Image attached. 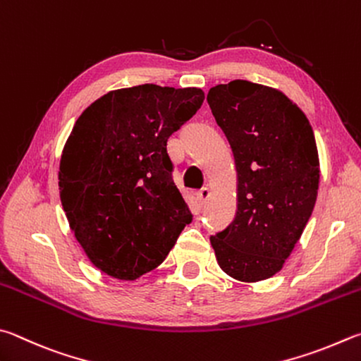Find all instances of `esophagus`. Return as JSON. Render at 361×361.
Segmentation results:
<instances>
[{"label":"esophagus","mask_w":361,"mask_h":361,"mask_svg":"<svg viewBox=\"0 0 361 361\" xmlns=\"http://www.w3.org/2000/svg\"><path fill=\"white\" fill-rule=\"evenodd\" d=\"M209 197V189L208 188H202L199 194H197V199H199V203L200 205H205V202L208 200Z\"/></svg>","instance_id":"obj_1"}]
</instances>
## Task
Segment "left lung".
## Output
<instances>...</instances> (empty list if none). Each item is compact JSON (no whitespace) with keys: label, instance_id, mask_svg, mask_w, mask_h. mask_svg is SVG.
<instances>
[{"label":"left lung","instance_id":"left-lung-1","mask_svg":"<svg viewBox=\"0 0 361 361\" xmlns=\"http://www.w3.org/2000/svg\"><path fill=\"white\" fill-rule=\"evenodd\" d=\"M207 101L237 169V213L209 241L222 271L257 283L283 268L311 218L316 139L306 115L276 88L232 80L209 88Z\"/></svg>","mask_w":361,"mask_h":361}]
</instances>
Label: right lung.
Wrapping results in <instances>:
<instances>
[{
    "label": "right lung",
    "mask_w": 361,
    "mask_h": 361,
    "mask_svg": "<svg viewBox=\"0 0 361 361\" xmlns=\"http://www.w3.org/2000/svg\"><path fill=\"white\" fill-rule=\"evenodd\" d=\"M203 99L200 88L145 83L109 91L78 116L58 185L71 231L102 273L134 281L154 270L192 221L167 140Z\"/></svg>",
    "instance_id": "1"
}]
</instances>
